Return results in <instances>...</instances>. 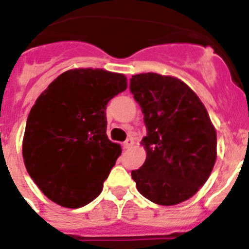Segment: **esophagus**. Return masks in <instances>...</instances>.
<instances>
[{"label": "esophagus", "mask_w": 249, "mask_h": 249, "mask_svg": "<svg viewBox=\"0 0 249 249\" xmlns=\"http://www.w3.org/2000/svg\"><path fill=\"white\" fill-rule=\"evenodd\" d=\"M134 144H135L134 139H132V137H128V139H127V140L123 142V148L130 149V148H132V146H134Z\"/></svg>", "instance_id": "34e87169"}]
</instances>
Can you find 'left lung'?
<instances>
[{
	"label": "left lung",
	"mask_w": 249,
	"mask_h": 249,
	"mask_svg": "<svg viewBox=\"0 0 249 249\" xmlns=\"http://www.w3.org/2000/svg\"><path fill=\"white\" fill-rule=\"evenodd\" d=\"M130 90L144 113V164L131 172L153 203L175 206L204 185L217 157V137L206 107L181 79L158 73L132 75Z\"/></svg>",
	"instance_id": "8db88e82"
}]
</instances>
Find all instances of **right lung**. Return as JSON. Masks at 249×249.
Returning a JSON list of instances; mask_svg holds the SVG:
<instances>
[{
  "label": "right lung",
  "instance_id": "right-lung-1",
  "mask_svg": "<svg viewBox=\"0 0 249 249\" xmlns=\"http://www.w3.org/2000/svg\"><path fill=\"white\" fill-rule=\"evenodd\" d=\"M126 89L121 73L71 69L36 100L24 132L23 159L50 200L79 208L99 196L122 153L107 136V104Z\"/></svg>",
  "mask_w": 249,
  "mask_h": 249
}]
</instances>
